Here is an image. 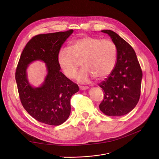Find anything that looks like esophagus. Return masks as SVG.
<instances>
[{
	"label": "esophagus",
	"mask_w": 159,
	"mask_h": 159,
	"mask_svg": "<svg viewBox=\"0 0 159 159\" xmlns=\"http://www.w3.org/2000/svg\"><path fill=\"white\" fill-rule=\"evenodd\" d=\"M79 88H80V90H86V89H89V87H88V86H80Z\"/></svg>",
	"instance_id": "obj_1"
}]
</instances>
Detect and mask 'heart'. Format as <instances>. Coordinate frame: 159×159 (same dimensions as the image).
<instances>
[{"instance_id":"obj_1","label":"heart","mask_w":159,"mask_h":159,"mask_svg":"<svg viewBox=\"0 0 159 159\" xmlns=\"http://www.w3.org/2000/svg\"><path fill=\"white\" fill-rule=\"evenodd\" d=\"M116 55V48L112 40L84 35L72 41L68 48L60 49L57 61L64 74L72 79L81 61L84 67L77 79L88 82L93 77L101 80L109 76L115 68Z\"/></svg>"}]
</instances>
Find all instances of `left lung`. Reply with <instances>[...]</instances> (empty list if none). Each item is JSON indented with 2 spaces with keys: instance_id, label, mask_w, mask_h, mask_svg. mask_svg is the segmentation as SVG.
I'll return each instance as SVG.
<instances>
[{
  "instance_id": "obj_1",
  "label": "left lung",
  "mask_w": 159,
  "mask_h": 159,
  "mask_svg": "<svg viewBox=\"0 0 159 159\" xmlns=\"http://www.w3.org/2000/svg\"><path fill=\"white\" fill-rule=\"evenodd\" d=\"M101 31L111 37L117 56L113 71L98 84L104 92L99 108L106 115L122 116L134 109L139 101L143 71L134 49L126 40L111 30Z\"/></svg>"
}]
</instances>
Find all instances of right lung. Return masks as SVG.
<instances>
[{
    "instance_id": "1",
    "label": "right lung",
    "mask_w": 159,
    "mask_h": 159,
    "mask_svg": "<svg viewBox=\"0 0 159 159\" xmlns=\"http://www.w3.org/2000/svg\"><path fill=\"white\" fill-rule=\"evenodd\" d=\"M73 32V30L33 37L25 46L15 73L21 103L26 111L40 122L58 126L68 119L70 99L79 88L61 72L57 55L61 46ZM46 64L47 74L40 87L29 84L27 69L33 61Z\"/></svg>"
}]
</instances>
